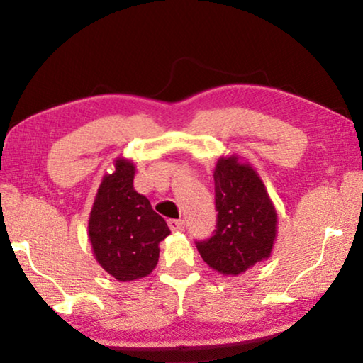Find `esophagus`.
Wrapping results in <instances>:
<instances>
[{
	"mask_svg": "<svg viewBox=\"0 0 363 363\" xmlns=\"http://www.w3.org/2000/svg\"><path fill=\"white\" fill-rule=\"evenodd\" d=\"M167 225L172 231H182L184 226H186V221L184 220H177V218H169L167 220Z\"/></svg>",
	"mask_w": 363,
	"mask_h": 363,
	"instance_id": "1",
	"label": "esophagus"
}]
</instances>
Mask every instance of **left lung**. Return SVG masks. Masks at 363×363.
I'll return each mask as SVG.
<instances>
[{
  "mask_svg": "<svg viewBox=\"0 0 363 363\" xmlns=\"http://www.w3.org/2000/svg\"><path fill=\"white\" fill-rule=\"evenodd\" d=\"M216 228L197 250L208 267L223 275H240L266 261L277 235V212L254 167L240 156L216 161Z\"/></svg>",
  "mask_w": 363,
  "mask_h": 363,
  "instance_id": "obj_1",
  "label": "left lung"
}]
</instances>
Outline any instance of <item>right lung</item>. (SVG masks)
<instances>
[{
    "mask_svg": "<svg viewBox=\"0 0 363 363\" xmlns=\"http://www.w3.org/2000/svg\"><path fill=\"white\" fill-rule=\"evenodd\" d=\"M97 189L89 213V241L96 261L121 282L147 277L156 267L160 242L171 233L150 200L133 189L135 166L118 158Z\"/></svg>",
    "mask_w": 363,
    "mask_h": 363,
    "instance_id": "add662e5",
    "label": "right lung"
}]
</instances>
